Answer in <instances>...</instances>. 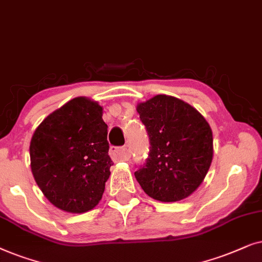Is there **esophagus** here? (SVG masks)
Returning a JSON list of instances; mask_svg holds the SVG:
<instances>
[{"label":"esophagus","mask_w":262,"mask_h":262,"mask_svg":"<svg viewBox=\"0 0 262 262\" xmlns=\"http://www.w3.org/2000/svg\"><path fill=\"white\" fill-rule=\"evenodd\" d=\"M110 155L115 160H129L132 157V151L128 146H124V147H111Z\"/></svg>","instance_id":"obj_1"}]
</instances>
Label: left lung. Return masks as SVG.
Listing matches in <instances>:
<instances>
[{
	"mask_svg": "<svg viewBox=\"0 0 262 262\" xmlns=\"http://www.w3.org/2000/svg\"><path fill=\"white\" fill-rule=\"evenodd\" d=\"M149 139L146 162L134 172L148 196L162 202L183 200L198 189L213 158L210 124L196 109L171 96L138 104Z\"/></svg>",
	"mask_w": 262,
	"mask_h": 262,
	"instance_id": "1",
	"label": "left lung"
}]
</instances>
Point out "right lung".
<instances>
[{
    "mask_svg": "<svg viewBox=\"0 0 262 262\" xmlns=\"http://www.w3.org/2000/svg\"><path fill=\"white\" fill-rule=\"evenodd\" d=\"M102 116L98 103L76 97L49 115L31 139L34 180L62 211L83 213L103 196L114 163Z\"/></svg>",
    "mask_w": 262,
    "mask_h": 262,
    "instance_id": "obj_1",
    "label": "right lung"
}]
</instances>
